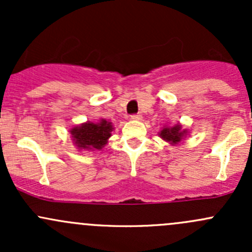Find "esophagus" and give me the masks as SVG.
Listing matches in <instances>:
<instances>
[{
  "mask_svg": "<svg viewBox=\"0 0 252 252\" xmlns=\"http://www.w3.org/2000/svg\"><path fill=\"white\" fill-rule=\"evenodd\" d=\"M130 118L134 119V121H140L142 117H141V114H131Z\"/></svg>",
  "mask_w": 252,
  "mask_h": 252,
  "instance_id": "esophagus-1",
  "label": "esophagus"
}]
</instances>
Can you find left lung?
<instances>
[{
    "label": "left lung",
    "mask_w": 252,
    "mask_h": 252,
    "mask_svg": "<svg viewBox=\"0 0 252 252\" xmlns=\"http://www.w3.org/2000/svg\"><path fill=\"white\" fill-rule=\"evenodd\" d=\"M184 134H185V130L182 131V126H174L173 128H164L163 130H161L159 136L163 138L164 140L171 141L172 144H177V142L182 140Z\"/></svg>",
    "instance_id": "1"
}]
</instances>
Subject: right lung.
I'll return each mask as SVG.
<instances>
[{
  "label": "right lung",
  "mask_w": 252,
  "mask_h": 252,
  "mask_svg": "<svg viewBox=\"0 0 252 252\" xmlns=\"http://www.w3.org/2000/svg\"><path fill=\"white\" fill-rule=\"evenodd\" d=\"M112 126L110 122L102 119L98 123H84L70 130L73 140L79 149H102L111 136Z\"/></svg>",
  "instance_id": "obj_1"
}]
</instances>
